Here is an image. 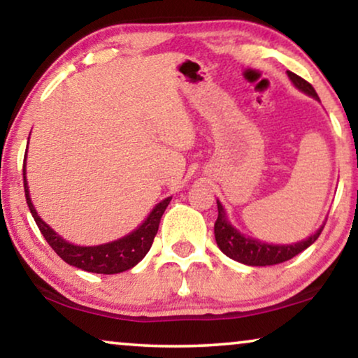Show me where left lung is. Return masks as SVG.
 <instances>
[{
  "label": "left lung",
  "instance_id": "left-lung-1",
  "mask_svg": "<svg viewBox=\"0 0 358 358\" xmlns=\"http://www.w3.org/2000/svg\"><path fill=\"white\" fill-rule=\"evenodd\" d=\"M289 80H292L294 87L301 90L303 93L309 94V96L319 99L316 90L313 88L311 83H308L306 80H303L301 76H298L293 71H287ZM324 226L317 229L316 232L308 239L299 241L296 244H287V245H273V244H265V242L255 241L249 236L241 234L237 229L231 226V222L227 221L226 211H224L222 204L217 201V219L214 222V236H216L217 247L226 254L229 259L241 262L244 265L250 266H266V265H276L282 264L293 259L294 255L301 254L303 250H306L309 245L314 244L317 241L319 234L322 232Z\"/></svg>",
  "mask_w": 358,
  "mask_h": 358
}]
</instances>
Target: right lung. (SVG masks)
Returning <instances> with one entry per match:
<instances>
[{
	"label": "right lung",
	"mask_w": 358,
	"mask_h": 358,
	"mask_svg": "<svg viewBox=\"0 0 358 358\" xmlns=\"http://www.w3.org/2000/svg\"><path fill=\"white\" fill-rule=\"evenodd\" d=\"M22 175L27 206H29L32 217H34L42 236L45 237V241L49 242V245L55 250V254L59 255L62 260L66 262L69 265L76 266V268L92 271V273H121V271L129 270L134 265L139 264V262L145 257L147 252L150 250L152 242H154V237L157 234V231H159L162 214L165 213L166 206H169V203L171 201V196L165 198L164 201H160L154 209H152L149 217H147L136 231L124 236L122 239L92 247L75 245L66 242L64 237L57 234L49 224L42 221L29 196V187H27L26 182V164L22 166Z\"/></svg>",
	"instance_id": "1"
}]
</instances>
